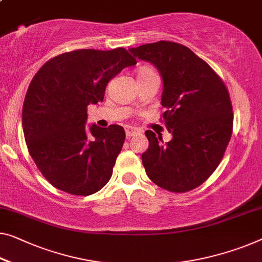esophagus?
I'll list each match as a JSON object with an SVG mask.
<instances>
[{
  "label": "esophagus",
  "mask_w": 262,
  "mask_h": 262,
  "mask_svg": "<svg viewBox=\"0 0 262 262\" xmlns=\"http://www.w3.org/2000/svg\"><path fill=\"white\" fill-rule=\"evenodd\" d=\"M140 133H141V130L136 129V128H134V127H130V126L126 127V135H127L128 139L132 138V136H135V135L140 134Z\"/></svg>",
  "instance_id": "1"
}]
</instances>
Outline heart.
<instances>
[{"label": "heart", "mask_w": 262, "mask_h": 262, "mask_svg": "<svg viewBox=\"0 0 262 262\" xmlns=\"http://www.w3.org/2000/svg\"><path fill=\"white\" fill-rule=\"evenodd\" d=\"M156 75H158V74H156L155 70L151 68L150 66L142 64V66H140V67H138V69H136V76H138L139 81L149 79V77H153Z\"/></svg>", "instance_id": "b5f03b06"}]
</instances>
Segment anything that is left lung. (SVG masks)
I'll list each match as a JSON object with an SVG mask.
<instances>
[{
	"label": "left lung",
	"mask_w": 262,
	"mask_h": 262,
	"mask_svg": "<svg viewBox=\"0 0 262 262\" xmlns=\"http://www.w3.org/2000/svg\"><path fill=\"white\" fill-rule=\"evenodd\" d=\"M153 63L163 79L162 122L173 139L146 130L149 147L142 154L148 178L173 193L202 185L224 158L233 133L228 89L212 67L186 46L158 41L130 48Z\"/></svg>",
	"instance_id": "left-lung-1"
}]
</instances>
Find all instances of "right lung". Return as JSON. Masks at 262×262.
<instances>
[{
	"label": "right lung",
	"instance_id": "right-lung-1",
	"mask_svg": "<svg viewBox=\"0 0 262 262\" xmlns=\"http://www.w3.org/2000/svg\"><path fill=\"white\" fill-rule=\"evenodd\" d=\"M134 64L124 48L76 49L35 74L23 102V134L35 165L55 188L85 196L111 180L126 133L119 124L87 130V108L102 102L108 82Z\"/></svg>",
	"mask_w": 262,
	"mask_h": 262
}]
</instances>
